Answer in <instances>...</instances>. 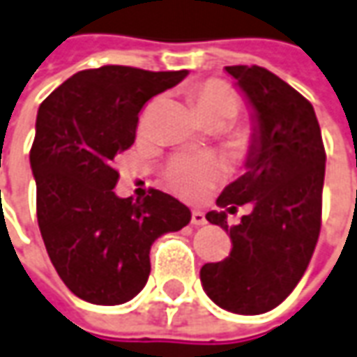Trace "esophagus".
<instances>
[{
	"label": "esophagus",
	"instance_id": "1",
	"mask_svg": "<svg viewBox=\"0 0 357 357\" xmlns=\"http://www.w3.org/2000/svg\"><path fill=\"white\" fill-rule=\"evenodd\" d=\"M207 219H205V213H201V211H193L191 213V225H195V227H201V225H205Z\"/></svg>",
	"mask_w": 357,
	"mask_h": 357
}]
</instances>
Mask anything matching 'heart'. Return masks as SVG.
I'll return each instance as SVG.
<instances>
[{
    "label": "heart",
    "instance_id": "obj_1",
    "mask_svg": "<svg viewBox=\"0 0 357 357\" xmlns=\"http://www.w3.org/2000/svg\"><path fill=\"white\" fill-rule=\"evenodd\" d=\"M197 107L203 117H219L227 123L234 121L240 113V96L222 82H207L199 87ZM222 176L220 166L211 158L197 156H178L169 162L166 169V181L181 197L195 199L219 181Z\"/></svg>",
    "mask_w": 357,
    "mask_h": 357
}]
</instances>
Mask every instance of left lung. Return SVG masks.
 <instances>
[{
    "label": "left lung",
    "instance_id": "1",
    "mask_svg": "<svg viewBox=\"0 0 357 357\" xmlns=\"http://www.w3.org/2000/svg\"><path fill=\"white\" fill-rule=\"evenodd\" d=\"M252 109L246 174L217 199L227 211L250 205L238 225L225 211L207 220L230 232L222 261L201 268L209 299L236 314H261L287 299L312 258L321 232L324 144L312 105L260 66H227Z\"/></svg>",
    "mask_w": 357,
    "mask_h": 357
}]
</instances>
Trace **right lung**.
I'll use <instances>...</instances> for the list:
<instances>
[{
  "mask_svg": "<svg viewBox=\"0 0 357 357\" xmlns=\"http://www.w3.org/2000/svg\"><path fill=\"white\" fill-rule=\"evenodd\" d=\"M185 76L188 70L93 68L68 77L38 107L29 156L38 229L60 280L87 303L137 297L154 240L191 220V211L160 189L142 201L113 191V160L132 146L140 109Z\"/></svg>",
  "mask_w": 357,
  "mask_h": 357,
  "instance_id": "1",
  "label": "right lung"
}]
</instances>
